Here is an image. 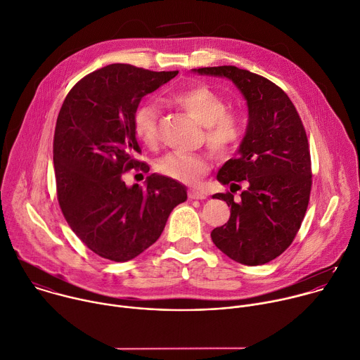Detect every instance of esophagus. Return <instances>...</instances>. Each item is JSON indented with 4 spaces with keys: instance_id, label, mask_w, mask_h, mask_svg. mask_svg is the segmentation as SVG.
<instances>
[{
    "instance_id": "34e87169",
    "label": "esophagus",
    "mask_w": 360,
    "mask_h": 360,
    "mask_svg": "<svg viewBox=\"0 0 360 360\" xmlns=\"http://www.w3.org/2000/svg\"><path fill=\"white\" fill-rule=\"evenodd\" d=\"M188 198L189 199H205L206 193L198 188H193V189L188 191Z\"/></svg>"
}]
</instances>
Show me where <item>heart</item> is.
I'll return each mask as SVG.
<instances>
[{
    "label": "heart",
    "instance_id": "obj_1",
    "mask_svg": "<svg viewBox=\"0 0 360 360\" xmlns=\"http://www.w3.org/2000/svg\"><path fill=\"white\" fill-rule=\"evenodd\" d=\"M172 100L196 122L205 126L203 140L212 151L224 157L245 137L246 120L242 112L229 110L227 100L206 84H193L176 91ZM160 111L154 104L141 105L134 114V133L150 148L160 141ZM212 155L202 153H169L157 164V171L174 181L193 184L210 169Z\"/></svg>",
    "mask_w": 360,
    "mask_h": 360
}]
</instances>
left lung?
Here are the masks:
<instances>
[{
	"instance_id": "left-lung-1",
	"label": "left lung",
	"mask_w": 360,
	"mask_h": 360,
	"mask_svg": "<svg viewBox=\"0 0 360 360\" xmlns=\"http://www.w3.org/2000/svg\"><path fill=\"white\" fill-rule=\"evenodd\" d=\"M195 72L230 79L249 105L238 154L217 174L230 191L213 198L231 209L227 223L212 230V240L237 263L266 264L290 248L309 202L311 154L301 117L287 93L260 75L236 66ZM236 190L243 191L238 198L232 195Z\"/></svg>"
}]
</instances>
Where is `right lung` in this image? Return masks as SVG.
Instances as JSON below:
<instances>
[{
  "mask_svg": "<svg viewBox=\"0 0 360 360\" xmlns=\"http://www.w3.org/2000/svg\"><path fill=\"white\" fill-rule=\"evenodd\" d=\"M178 75L112 63L80 79L68 93L55 127L56 195L75 234L97 256L129 262L154 245L172 209L186 200L179 182L150 175L131 188L123 175L148 172L134 114L141 98Z\"/></svg>",
  "mask_w": 360,
  "mask_h": 360,
  "instance_id": "add662e5",
  "label": "right lung"
}]
</instances>
